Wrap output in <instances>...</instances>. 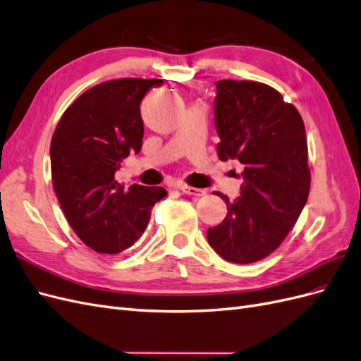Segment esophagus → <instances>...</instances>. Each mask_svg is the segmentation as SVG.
I'll return each instance as SVG.
<instances>
[{
    "label": "esophagus",
    "mask_w": 361,
    "mask_h": 361,
    "mask_svg": "<svg viewBox=\"0 0 361 361\" xmlns=\"http://www.w3.org/2000/svg\"><path fill=\"white\" fill-rule=\"evenodd\" d=\"M179 190L182 191V192H185V194H188V195H192V197H202V195H204L206 194V191L204 190H202V188H194V187H188V185H179Z\"/></svg>",
    "instance_id": "obj_1"
}]
</instances>
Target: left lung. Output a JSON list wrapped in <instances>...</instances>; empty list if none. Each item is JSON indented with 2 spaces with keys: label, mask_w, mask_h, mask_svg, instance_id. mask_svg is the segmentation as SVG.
I'll list each match as a JSON object with an SVG mask.
<instances>
[{
  "label": "left lung",
  "mask_w": 361,
  "mask_h": 361,
  "mask_svg": "<svg viewBox=\"0 0 361 361\" xmlns=\"http://www.w3.org/2000/svg\"><path fill=\"white\" fill-rule=\"evenodd\" d=\"M215 129L221 161L244 166L241 195L224 220L207 228V243L224 260L253 264L271 255L297 223L310 190L302 118L272 87L255 81H216Z\"/></svg>",
  "instance_id": "1"
}]
</instances>
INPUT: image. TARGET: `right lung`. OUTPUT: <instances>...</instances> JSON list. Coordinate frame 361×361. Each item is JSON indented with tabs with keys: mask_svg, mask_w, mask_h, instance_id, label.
Here are the masks:
<instances>
[{
	"mask_svg": "<svg viewBox=\"0 0 361 361\" xmlns=\"http://www.w3.org/2000/svg\"><path fill=\"white\" fill-rule=\"evenodd\" d=\"M162 80L125 78L92 87L64 114L51 141L54 191L73 232L97 253L117 255L145 233L152 207L167 191L114 180L143 146L140 105Z\"/></svg>",
	"mask_w": 361,
	"mask_h": 361,
	"instance_id": "obj_1",
	"label": "right lung"
}]
</instances>
